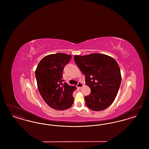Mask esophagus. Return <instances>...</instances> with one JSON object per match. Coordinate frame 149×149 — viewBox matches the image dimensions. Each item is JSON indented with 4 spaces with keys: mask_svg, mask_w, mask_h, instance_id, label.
Instances as JSON below:
<instances>
[{
    "mask_svg": "<svg viewBox=\"0 0 149 149\" xmlns=\"http://www.w3.org/2000/svg\"><path fill=\"white\" fill-rule=\"evenodd\" d=\"M83 85H84V84H83L82 83H81V82H79V83H78V85H77V87L80 89V88H81L83 86Z\"/></svg>",
    "mask_w": 149,
    "mask_h": 149,
    "instance_id": "esophagus-1",
    "label": "esophagus"
}]
</instances>
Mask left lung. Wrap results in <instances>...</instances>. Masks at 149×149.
Returning a JSON list of instances; mask_svg holds the SVG:
<instances>
[{"mask_svg":"<svg viewBox=\"0 0 149 149\" xmlns=\"http://www.w3.org/2000/svg\"><path fill=\"white\" fill-rule=\"evenodd\" d=\"M74 61L85 75V84L91 92L84 99L87 107L100 111L110 106L118 92L121 74L118 64L113 57L94 53L85 56L75 55Z\"/></svg>","mask_w":149,"mask_h":149,"instance_id":"obj_1","label":"left lung"}]
</instances>
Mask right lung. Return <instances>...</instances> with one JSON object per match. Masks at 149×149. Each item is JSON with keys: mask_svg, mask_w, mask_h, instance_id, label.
Instances as JSON below:
<instances>
[{"mask_svg": "<svg viewBox=\"0 0 149 149\" xmlns=\"http://www.w3.org/2000/svg\"><path fill=\"white\" fill-rule=\"evenodd\" d=\"M71 56L64 53L50 54L44 57L35 71L38 91L48 106L56 110L69 108L74 102L75 86L64 83L63 71Z\"/></svg>", "mask_w": 149, "mask_h": 149, "instance_id": "add662e5", "label": "right lung"}]
</instances>
